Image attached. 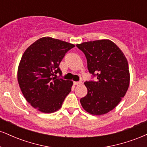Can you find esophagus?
I'll use <instances>...</instances> for the list:
<instances>
[{
	"label": "esophagus",
	"mask_w": 147,
	"mask_h": 147,
	"mask_svg": "<svg viewBox=\"0 0 147 147\" xmlns=\"http://www.w3.org/2000/svg\"><path fill=\"white\" fill-rule=\"evenodd\" d=\"M74 84H75V86L80 85V84H82V82H74Z\"/></svg>",
	"instance_id": "obj_1"
}]
</instances>
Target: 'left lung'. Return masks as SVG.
Here are the masks:
<instances>
[{"label": "left lung", "instance_id": "8db88e82", "mask_svg": "<svg viewBox=\"0 0 147 147\" xmlns=\"http://www.w3.org/2000/svg\"><path fill=\"white\" fill-rule=\"evenodd\" d=\"M77 47L85 55L89 72L95 81L84 83L87 95L80 99L86 111L101 115L112 111L129 86V64L122 50L110 40L84 42Z\"/></svg>", "mask_w": 147, "mask_h": 147}]
</instances>
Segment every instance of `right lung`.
Instances as JSON below:
<instances>
[{"mask_svg":"<svg viewBox=\"0 0 147 147\" xmlns=\"http://www.w3.org/2000/svg\"><path fill=\"white\" fill-rule=\"evenodd\" d=\"M75 45L51 37L39 38L27 48L18 69V82L30 105L45 113L61 107L71 91L72 82L57 78L61 76L59 64Z\"/></svg>","mask_w":147,"mask_h":147,"instance_id":"add662e5","label":"right lung"}]
</instances>
